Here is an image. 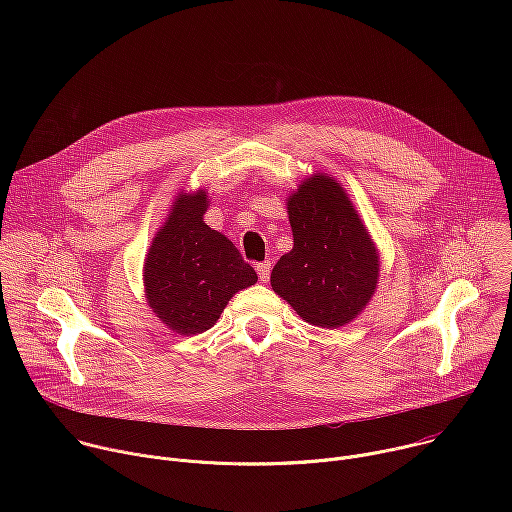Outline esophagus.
<instances>
[{
	"instance_id": "obj_1",
	"label": "esophagus",
	"mask_w": 512,
	"mask_h": 512,
	"mask_svg": "<svg viewBox=\"0 0 512 512\" xmlns=\"http://www.w3.org/2000/svg\"><path fill=\"white\" fill-rule=\"evenodd\" d=\"M257 273H259V279L261 281H269V275H271V261H261L255 265Z\"/></svg>"
}]
</instances>
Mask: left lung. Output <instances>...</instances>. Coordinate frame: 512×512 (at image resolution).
<instances>
[{
    "mask_svg": "<svg viewBox=\"0 0 512 512\" xmlns=\"http://www.w3.org/2000/svg\"><path fill=\"white\" fill-rule=\"evenodd\" d=\"M294 249L271 271L275 294L306 322L348 324L369 304L379 279L375 245L346 192L328 176L306 180L287 200Z\"/></svg>",
    "mask_w": 512,
    "mask_h": 512,
    "instance_id": "8db88e82",
    "label": "left lung"
}]
</instances>
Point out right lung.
I'll return each mask as SVG.
<instances>
[{
	"label": "right lung",
	"instance_id": "obj_1",
	"mask_svg": "<svg viewBox=\"0 0 512 512\" xmlns=\"http://www.w3.org/2000/svg\"><path fill=\"white\" fill-rule=\"evenodd\" d=\"M206 192L176 198L145 259V296L158 318L178 334L208 330L233 294L257 281L255 269L202 214Z\"/></svg>",
	"mask_w": 512,
	"mask_h": 512
}]
</instances>
